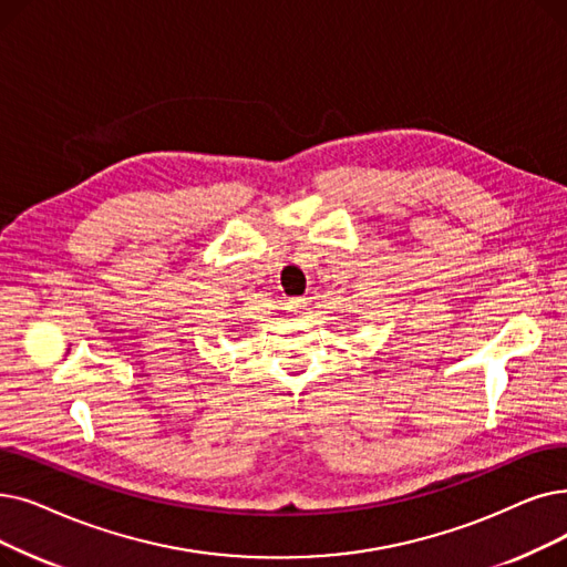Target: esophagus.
<instances>
[{"label":"esophagus","mask_w":567,"mask_h":567,"mask_svg":"<svg viewBox=\"0 0 567 567\" xmlns=\"http://www.w3.org/2000/svg\"><path fill=\"white\" fill-rule=\"evenodd\" d=\"M287 310L291 312V315H306L308 310H310V301L306 299V297H297V299H289L287 301Z\"/></svg>","instance_id":"esophagus-1"}]
</instances>
